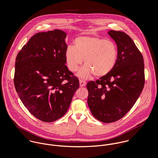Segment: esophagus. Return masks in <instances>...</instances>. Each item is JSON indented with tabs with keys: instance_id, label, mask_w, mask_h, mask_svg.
Instances as JSON below:
<instances>
[{
	"instance_id": "esophagus-1",
	"label": "esophagus",
	"mask_w": 158,
	"mask_h": 158,
	"mask_svg": "<svg viewBox=\"0 0 158 158\" xmlns=\"http://www.w3.org/2000/svg\"><path fill=\"white\" fill-rule=\"evenodd\" d=\"M86 85V82L85 80H82V79H80V85L81 87H83Z\"/></svg>"
}]
</instances>
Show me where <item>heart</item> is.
<instances>
[{
	"instance_id": "obj_1",
	"label": "heart",
	"mask_w": 158,
	"mask_h": 158,
	"mask_svg": "<svg viewBox=\"0 0 158 158\" xmlns=\"http://www.w3.org/2000/svg\"><path fill=\"white\" fill-rule=\"evenodd\" d=\"M117 55V48L113 41L90 36L77 37L74 46H68L65 51L67 66L72 72L78 70L84 59L86 65L78 73L83 78L93 73L97 77L108 75L115 65Z\"/></svg>"
}]
</instances>
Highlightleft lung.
<instances>
[{
  "instance_id": "8db88e82",
  "label": "left lung",
  "mask_w": 158,
  "mask_h": 158,
  "mask_svg": "<svg viewBox=\"0 0 158 158\" xmlns=\"http://www.w3.org/2000/svg\"><path fill=\"white\" fill-rule=\"evenodd\" d=\"M117 45V59L108 75L87 83L88 105L93 116L104 123L122 118L135 104L145 84L142 53L125 33L110 30Z\"/></svg>"
}]
</instances>
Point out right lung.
<instances>
[{
	"mask_svg": "<svg viewBox=\"0 0 158 158\" xmlns=\"http://www.w3.org/2000/svg\"><path fill=\"white\" fill-rule=\"evenodd\" d=\"M66 35L60 30L38 33L16 56V90L28 111L43 122L63 117L80 86L65 64Z\"/></svg>",
	"mask_w": 158,
	"mask_h": 158,
	"instance_id": "add662e5",
	"label": "right lung"
}]
</instances>
